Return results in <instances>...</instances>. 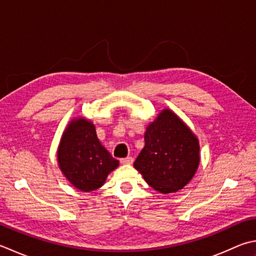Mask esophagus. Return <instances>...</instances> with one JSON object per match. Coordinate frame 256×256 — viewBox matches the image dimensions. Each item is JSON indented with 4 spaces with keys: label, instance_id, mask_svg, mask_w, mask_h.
I'll return each mask as SVG.
<instances>
[{
    "label": "esophagus",
    "instance_id": "1",
    "mask_svg": "<svg viewBox=\"0 0 256 256\" xmlns=\"http://www.w3.org/2000/svg\"><path fill=\"white\" fill-rule=\"evenodd\" d=\"M133 161H134V160L131 156H128V158H124L120 160V162H121L122 164H132Z\"/></svg>",
    "mask_w": 256,
    "mask_h": 256
}]
</instances>
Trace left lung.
Wrapping results in <instances>:
<instances>
[{
	"label": "left lung",
	"mask_w": 256,
	"mask_h": 256,
	"mask_svg": "<svg viewBox=\"0 0 256 256\" xmlns=\"http://www.w3.org/2000/svg\"><path fill=\"white\" fill-rule=\"evenodd\" d=\"M145 145L134 168L160 193L183 188L200 163L198 141L181 118L164 110L146 128Z\"/></svg>",
	"instance_id": "obj_1"
}]
</instances>
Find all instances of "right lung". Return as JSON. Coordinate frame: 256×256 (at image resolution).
I'll list each match as a JSON object with an SVG mask.
<instances>
[{"label":"right lung","instance_id":"1","mask_svg":"<svg viewBox=\"0 0 256 256\" xmlns=\"http://www.w3.org/2000/svg\"><path fill=\"white\" fill-rule=\"evenodd\" d=\"M58 162L65 178L82 192L101 188L108 173L118 166V160L100 143L94 124L85 118L74 120L64 132Z\"/></svg>","mask_w":256,"mask_h":256}]
</instances>
